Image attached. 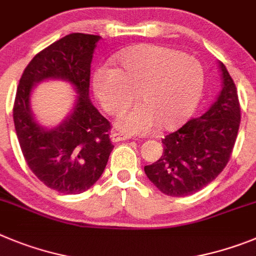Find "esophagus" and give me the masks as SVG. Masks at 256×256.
<instances>
[{"label": "esophagus", "instance_id": "esophagus-1", "mask_svg": "<svg viewBox=\"0 0 256 256\" xmlns=\"http://www.w3.org/2000/svg\"><path fill=\"white\" fill-rule=\"evenodd\" d=\"M130 135H126V134H121V132H113L110 135V140L113 143H117V142H124V140H128L130 139Z\"/></svg>", "mask_w": 256, "mask_h": 256}]
</instances>
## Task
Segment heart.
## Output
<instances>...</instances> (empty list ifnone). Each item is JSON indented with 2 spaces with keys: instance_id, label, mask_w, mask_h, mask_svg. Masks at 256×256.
Segmentation results:
<instances>
[{
  "instance_id": "heart-1",
  "label": "heart",
  "mask_w": 256,
  "mask_h": 256,
  "mask_svg": "<svg viewBox=\"0 0 256 256\" xmlns=\"http://www.w3.org/2000/svg\"><path fill=\"white\" fill-rule=\"evenodd\" d=\"M120 68L98 66L92 90L110 114L126 110L136 92L138 106L116 120L126 134H148L158 125L174 130L186 121L201 100L205 73L201 64L184 52L165 46L144 44L116 56Z\"/></svg>"
}]
</instances>
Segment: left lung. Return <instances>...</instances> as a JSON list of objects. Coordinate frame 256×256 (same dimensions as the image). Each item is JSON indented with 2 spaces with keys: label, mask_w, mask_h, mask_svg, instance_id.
Here are the masks:
<instances>
[{
  "label": "left lung",
  "mask_w": 256,
  "mask_h": 256,
  "mask_svg": "<svg viewBox=\"0 0 256 256\" xmlns=\"http://www.w3.org/2000/svg\"><path fill=\"white\" fill-rule=\"evenodd\" d=\"M222 90L198 118L190 120L162 140L164 153L144 166L146 176L162 193L184 197L201 190L226 168L238 132L241 110L232 77L218 62Z\"/></svg>",
  "instance_id": "obj_1"
}]
</instances>
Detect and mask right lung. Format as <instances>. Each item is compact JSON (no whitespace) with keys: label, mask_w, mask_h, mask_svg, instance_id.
I'll use <instances>...</instances> for the list:
<instances>
[{"label":"right lung","mask_w":256,"mask_h":256,"mask_svg":"<svg viewBox=\"0 0 256 256\" xmlns=\"http://www.w3.org/2000/svg\"><path fill=\"white\" fill-rule=\"evenodd\" d=\"M100 36L70 33L33 58L24 70L14 103V125L24 158L33 174L51 190L78 194L102 176L113 150L110 124L92 106L91 60ZM48 79L66 80L78 92L72 110L59 126H42L30 98Z\"/></svg>","instance_id":"obj_1"}]
</instances>
